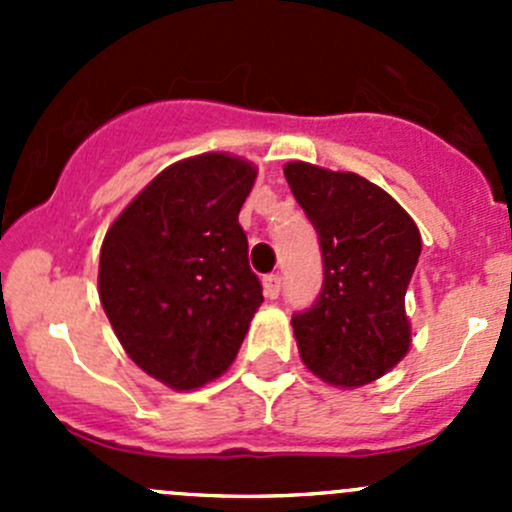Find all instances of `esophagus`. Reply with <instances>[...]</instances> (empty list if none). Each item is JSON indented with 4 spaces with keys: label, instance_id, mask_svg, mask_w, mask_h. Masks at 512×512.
Segmentation results:
<instances>
[{
    "label": "esophagus",
    "instance_id": "1",
    "mask_svg": "<svg viewBox=\"0 0 512 512\" xmlns=\"http://www.w3.org/2000/svg\"><path fill=\"white\" fill-rule=\"evenodd\" d=\"M262 287H265L267 299H277L280 297V289H282V277L280 275H265L262 277Z\"/></svg>",
    "mask_w": 512,
    "mask_h": 512
}]
</instances>
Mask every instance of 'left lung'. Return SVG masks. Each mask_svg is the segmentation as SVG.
<instances>
[{"mask_svg":"<svg viewBox=\"0 0 512 512\" xmlns=\"http://www.w3.org/2000/svg\"><path fill=\"white\" fill-rule=\"evenodd\" d=\"M294 200L314 225L324 280L317 299L292 314L299 354L334 386H364L409 352L404 297L421 235L404 208L356 173L287 163Z\"/></svg>","mask_w":512,"mask_h":512,"instance_id":"1","label":"left lung"}]
</instances>
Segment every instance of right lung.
Instances as JSON below:
<instances>
[{
	"label": "right lung",
	"mask_w": 512,
	"mask_h": 512,
	"mask_svg": "<svg viewBox=\"0 0 512 512\" xmlns=\"http://www.w3.org/2000/svg\"><path fill=\"white\" fill-rule=\"evenodd\" d=\"M255 175L225 153L175 163L106 232L103 312L128 356L173 389L223 374L262 304L237 223Z\"/></svg>",
	"instance_id": "right-lung-1"
}]
</instances>
